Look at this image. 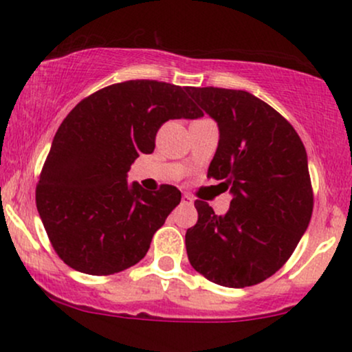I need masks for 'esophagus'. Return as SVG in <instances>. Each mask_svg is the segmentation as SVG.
Segmentation results:
<instances>
[{"label":"esophagus","mask_w":352,"mask_h":352,"mask_svg":"<svg viewBox=\"0 0 352 352\" xmlns=\"http://www.w3.org/2000/svg\"><path fill=\"white\" fill-rule=\"evenodd\" d=\"M182 201H184V204L190 205V204H192V201H193V199L188 195V193H184V195H182Z\"/></svg>","instance_id":"34e87169"}]
</instances>
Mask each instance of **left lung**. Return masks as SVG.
<instances>
[{
    "label": "left lung",
    "mask_w": 352,
    "mask_h": 352,
    "mask_svg": "<svg viewBox=\"0 0 352 352\" xmlns=\"http://www.w3.org/2000/svg\"><path fill=\"white\" fill-rule=\"evenodd\" d=\"M188 94L220 129L207 177L233 195L223 217L195 201L199 220L185 235L190 265L227 288L258 285L289 260L309 225L306 148L293 125L250 92L190 87Z\"/></svg>",
    "instance_id": "8db88e82"
}]
</instances>
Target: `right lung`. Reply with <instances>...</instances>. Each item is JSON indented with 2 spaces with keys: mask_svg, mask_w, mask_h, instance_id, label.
<instances>
[{
  "mask_svg": "<svg viewBox=\"0 0 352 352\" xmlns=\"http://www.w3.org/2000/svg\"><path fill=\"white\" fill-rule=\"evenodd\" d=\"M204 116L188 87L125 80L84 98L59 125L36 185V207L58 256L80 273L107 276L145 256L153 233L180 204L173 185L129 187L139 153H152L168 119Z\"/></svg>",
  "mask_w": 352,
  "mask_h": 352,
  "instance_id": "right-lung-1",
  "label": "right lung"
}]
</instances>
